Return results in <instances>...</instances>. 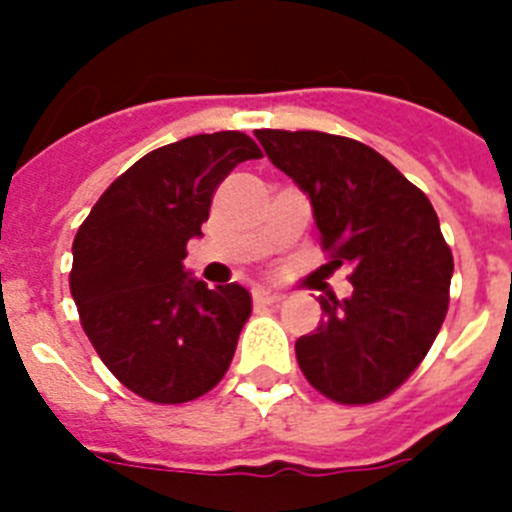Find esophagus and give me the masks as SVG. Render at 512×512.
Listing matches in <instances>:
<instances>
[{"mask_svg": "<svg viewBox=\"0 0 512 512\" xmlns=\"http://www.w3.org/2000/svg\"><path fill=\"white\" fill-rule=\"evenodd\" d=\"M253 300L259 302V305H277V302L284 300L282 292H274V289H253Z\"/></svg>", "mask_w": 512, "mask_h": 512, "instance_id": "1", "label": "esophagus"}]
</instances>
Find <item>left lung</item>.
<instances>
[{"label": "left lung", "instance_id": "left-lung-1", "mask_svg": "<svg viewBox=\"0 0 512 512\" xmlns=\"http://www.w3.org/2000/svg\"><path fill=\"white\" fill-rule=\"evenodd\" d=\"M266 156L310 197L330 266L354 295L320 297L323 320L297 338L307 382L341 405L379 402L436 341L454 274L431 200L374 148L318 130H256Z\"/></svg>", "mask_w": 512, "mask_h": 512}]
</instances>
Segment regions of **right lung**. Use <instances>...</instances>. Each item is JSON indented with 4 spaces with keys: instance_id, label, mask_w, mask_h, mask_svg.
I'll use <instances>...</instances> for the list:
<instances>
[{
    "instance_id": "1",
    "label": "right lung",
    "mask_w": 512,
    "mask_h": 512,
    "mask_svg": "<svg viewBox=\"0 0 512 512\" xmlns=\"http://www.w3.org/2000/svg\"><path fill=\"white\" fill-rule=\"evenodd\" d=\"M248 158L261 148L238 130L156 148L117 176L76 233L69 284L81 328L143 400H197L233 361L251 295L235 282L210 289L184 259L217 184Z\"/></svg>"
}]
</instances>
